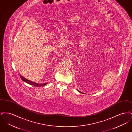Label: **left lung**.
Here are the masks:
<instances>
[{"instance_id": "left-lung-1", "label": "left lung", "mask_w": 132, "mask_h": 132, "mask_svg": "<svg viewBox=\"0 0 132 132\" xmlns=\"http://www.w3.org/2000/svg\"><path fill=\"white\" fill-rule=\"evenodd\" d=\"M78 91H79V90H78ZM79 92H80V93H81V92H80V91H79Z\"/></svg>"}]
</instances>
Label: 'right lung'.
<instances>
[{"mask_svg": "<svg viewBox=\"0 0 132 132\" xmlns=\"http://www.w3.org/2000/svg\"><path fill=\"white\" fill-rule=\"evenodd\" d=\"M20 77L21 79L24 82H27V83H28V84H30V85H32V86H36V87L44 86H45V85L47 84L46 82L44 83V84H38V83H37V82H31V81H30V80H27V79L24 78V77H23V76H20Z\"/></svg>", "mask_w": 132, "mask_h": 132, "instance_id": "1", "label": "right lung"}]
</instances>
